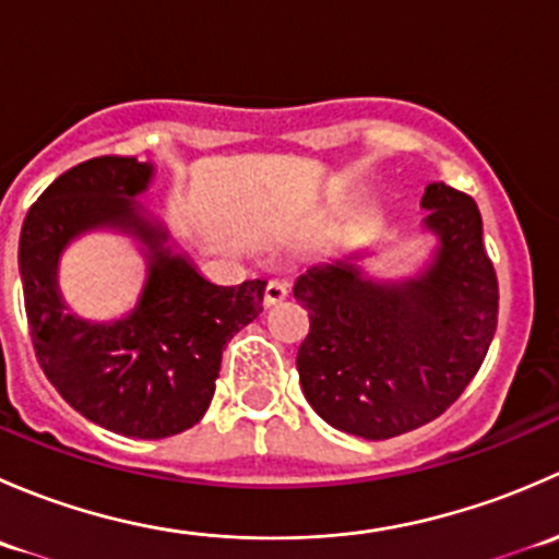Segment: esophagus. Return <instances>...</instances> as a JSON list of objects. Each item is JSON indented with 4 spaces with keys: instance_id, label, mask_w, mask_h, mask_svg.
<instances>
[{
    "instance_id": "34e87169",
    "label": "esophagus",
    "mask_w": 559,
    "mask_h": 559,
    "mask_svg": "<svg viewBox=\"0 0 559 559\" xmlns=\"http://www.w3.org/2000/svg\"><path fill=\"white\" fill-rule=\"evenodd\" d=\"M286 297H289V284H286V281H270V284L264 286V306L267 308L278 306Z\"/></svg>"
}]
</instances>
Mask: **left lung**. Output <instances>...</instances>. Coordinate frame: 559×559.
I'll return each mask as SVG.
<instances>
[{"mask_svg": "<svg viewBox=\"0 0 559 559\" xmlns=\"http://www.w3.org/2000/svg\"><path fill=\"white\" fill-rule=\"evenodd\" d=\"M430 262L373 281L352 253L295 281L311 332L297 352L311 408L335 430L386 441L441 416L481 368L498 326V275L476 202L447 183L421 197Z\"/></svg>", "mask_w": 559, "mask_h": 559, "instance_id": "left-lung-1", "label": "left lung"}]
</instances>
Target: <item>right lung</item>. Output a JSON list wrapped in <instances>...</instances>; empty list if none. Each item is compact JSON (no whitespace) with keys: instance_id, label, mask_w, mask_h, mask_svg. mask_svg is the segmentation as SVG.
I'll use <instances>...</instances> for the list:
<instances>
[{"instance_id":"right-lung-1","label":"right lung","mask_w":559,"mask_h":559,"mask_svg":"<svg viewBox=\"0 0 559 559\" xmlns=\"http://www.w3.org/2000/svg\"><path fill=\"white\" fill-rule=\"evenodd\" d=\"M134 156H97L53 180L21 227L19 267L32 343L56 392L94 425L127 438H170L205 416L222 352L262 313L267 281L216 286L175 251L170 233L134 197L154 180ZM134 237L150 259L139 306L88 322L66 308L58 259L86 231Z\"/></svg>"}]
</instances>
